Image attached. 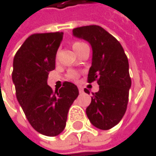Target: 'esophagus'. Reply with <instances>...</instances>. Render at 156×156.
Wrapping results in <instances>:
<instances>
[{
	"label": "esophagus",
	"mask_w": 156,
	"mask_h": 156,
	"mask_svg": "<svg viewBox=\"0 0 156 156\" xmlns=\"http://www.w3.org/2000/svg\"><path fill=\"white\" fill-rule=\"evenodd\" d=\"M78 88H79V92L82 94V93H83V87L82 86H78Z\"/></svg>",
	"instance_id": "34e87169"
}]
</instances>
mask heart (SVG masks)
I'll list each match as a JSON object with an SVG mask.
<instances>
[{
	"instance_id": "1",
	"label": "heart",
	"mask_w": 156,
	"mask_h": 156,
	"mask_svg": "<svg viewBox=\"0 0 156 156\" xmlns=\"http://www.w3.org/2000/svg\"><path fill=\"white\" fill-rule=\"evenodd\" d=\"M84 43H82V42H75L73 45V48L74 50H76L79 47H81L82 45H83ZM67 77L69 80L71 81H77L78 78H79V73L77 71H74V70H70L67 73Z\"/></svg>"
}]
</instances>
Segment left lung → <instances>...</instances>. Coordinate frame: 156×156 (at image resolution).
Listing matches in <instances>:
<instances>
[{
    "label": "left lung",
    "instance_id": "left-lung-1",
    "mask_svg": "<svg viewBox=\"0 0 156 156\" xmlns=\"http://www.w3.org/2000/svg\"><path fill=\"white\" fill-rule=\"evenodd\" d=\"M73 35L91 45L93 55L88 83L96 80L99 84L98 92L93 93L86 115L95 128L109 129L121 120L127 109L131 86L128 58L120 43L101 27H77ZM84 91L89 94L88 90Z\"/></svg>",
    "mask_w": 156,
    "mask_h": 156
}]
</instances>
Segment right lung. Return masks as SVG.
Masks as SVG:
<instances>
[{"label":"right lung","instance_id":"1","mask_svg":"<svg viewBox=\"0 0 156 156\" xmlns=\"http://www.w3.org/2000/svg\"><path fill=\"white\" fill-rule=\"evenodd\" d=\"M62 37V32L31 35L16 52L12 63L18 103L31 126L49 137L63 131L70 107L79 94L73 83L64 82L55 93L47 83L48 73L55 69Z\"/></svg>","mask_w":156,"mask_h":156}]
</instances>
